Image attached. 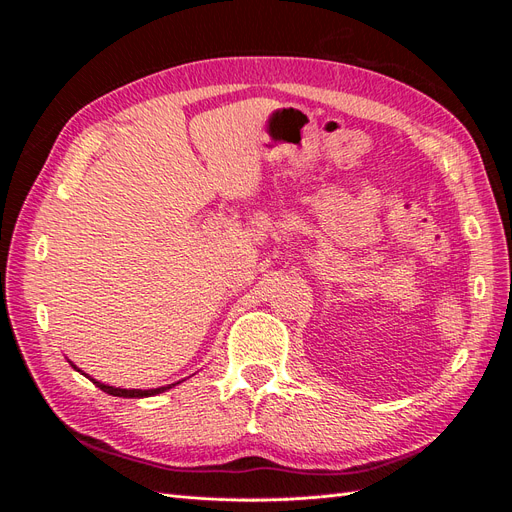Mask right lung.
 Returning <instances> with one entry per match:
<instances>
[{
  "label": "right lung",
  "mask_w": 512,
  "mask_h": 512,
  "mask_svg": "<svg viewBox=\"0 0 512 512\" xmlns=\"http://www.w3.org/2000/svg\"><path fill=\"white\" fill-rule=\"evenodd\" d=\"M76 371H81L83 374V369H79L76 367L72 361H68ZM83 376H87L91 382H94L96 386H100V389L104 391V393H108V395H113V397H130V399H141V397H153V395H160V393H164V391H168V389H173L175 384H179V382H175V384H166V386H158V389H117V386H108V384H104V382H98L96 378H91L89 374H83Z\"/></svg>",
  "instance_id": "right-lung-1"
}]
</instances>
